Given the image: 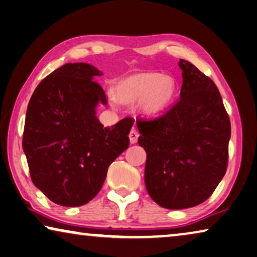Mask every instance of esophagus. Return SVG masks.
<instances>
[{
    "instance_id": "obj_1",
    "label": "esophagus",
    "mask_w": 257,
    "mask_h": 257,
    "mask_svg": "<svg viewBox=\"0 0 257 257\" xmlns=\"http://www.w3.org/2000/svg\"><path fill=\"white\" fill-rule=\"evenodd\" d=\"M138 136H140V134L136 129H132L129 133V140H130V143L132 144H135L137 143V140H138Z\"/></svg>"
}]
</instances>
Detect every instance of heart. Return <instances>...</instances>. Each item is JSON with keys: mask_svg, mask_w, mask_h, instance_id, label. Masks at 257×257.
<instances>
[{"mask_svg": "<svg viewBox=\"0 0 257 257\" xmlns=\"http://www.w3.org/2000/svg\"><path fill=\"white\" fill-rule=\"evenodd\" d=\"M177 92V82L172 75L158 72H141L120 79L113 93L117 101L134 104L140 101L146 115L154 116L170 106Z\"/></svg>", "mask_w": 257, "mask_h": 257, "instance_id": "b5f03b06", "label": "heart"}]
</instances>
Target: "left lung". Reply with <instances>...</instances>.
Returning a JSON list of instances; mask_svg holds the SVG:
<instances>
[{
	"mask_svg": "<svg viewBox=\"0 0 257 257\" xmlns=\"http://www.w3.org/2000/svg\"><path fill=\"white\" fill-rule=\"evenodd\" d=\"M180 100L158 119L136 121L145 150V186L159 206L185 209L208 199L226 172L229 115L218 89L180 59Z\"/></svg>",
	"mask_w": 257,
	"mask_h": 257,
	"instance_id": "left-lung-1",
	"label": "left lung"
}]
</instances>
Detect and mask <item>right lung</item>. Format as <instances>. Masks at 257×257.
Returning a JSON list of instances; mask_svg holds the SVG:
<instances>
[{"mask_svg": "<svg viewBox=\"0 0 257 257\" xmlns=\"http://www.w3.org/2000/svg\"><path fill=\"white\" fill-rule=\"evenodd\" d=\"M87 63H68L41 81L27 106L23 150L33 184L57 205L77 207L96 197L109 165L128 149L135 120L104 127L96 115L106 95Z\"/></svg>", "mask_w": 257, "mask_h": 257, "instance_id": "add662e5", "label": "right lung"}]
</instances>
